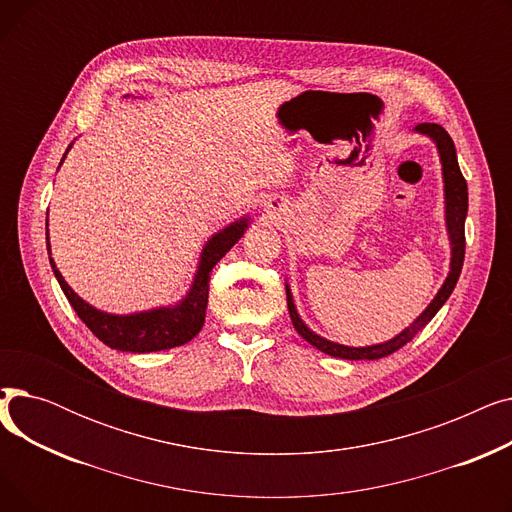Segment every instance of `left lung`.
<instances>
[{"label":"left lung","instance_id":"8db88e82","mask_svg":"<svg viewBox=\"0 0 512 512\" xmlns=\"http://www.w3.org/2000/svg\"><path fill=\"white\" fill-rule=\"evenodd\" d=\"M417 132L429 134L438 145L440 151V159H442V172H444V186H446V224H448V232H450V240H452V263H450V274L444 282V286L440 288L438 297L432 301L411 328H407L402 334H398L396 338L384 342V344H375V346H365V348H351V346H342V344H334L330 340L319 338L317 334H313L294 309L292 303V294L290 288L286 286V301H288V313L292 319V326L297 330L311 346L319 348L321 353H326L330 357H340V359H382L388 357L392 353H396L398 348L405 346L407 342H411L415 338L417 332H421L432 317L440 311V307L448 301V297L452 294L456 280L461 276L463 270V261H465V218H467V180L459 168V161H456V151H454V143L450 139V134L434 122H423L415 126Z\"/></svg>","mask_w":512,"mask_h":512}]
</instances>
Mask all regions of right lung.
I'll return each mask as SVG.
<instances>
[{
	"label": "right lung",
	"instance_id": "right-lung-1",
	"mask_svg": "<svg viewBox=\"0 0 512 512\" xmlns=\"http://www.w3.org/2000/svg\"><path fill=\"white\" fill-rule=\"evenodd\" d=\"M247 222L240 220L215 234L201 255L199 272L195 276V284L188 292V297L174 309H155L137 315H107L103 311L93 309L87 305L78 294L66 284L62 274L58 272L56 263L49 257L51 270L56 274L66 299L74 307L76 315L85 321V326L107 346L118 348V351L128 353H153V351H166V348L182 346L188 340H193L205 321L207 297H209V274L213 265L218 263L245 232ZM49 236V232H45ZM49 249V238H47ZM51 255V253H49Z\"/></svg>",
	"mask_w": 512,
	"mask_h": 512
}]
</instances>
